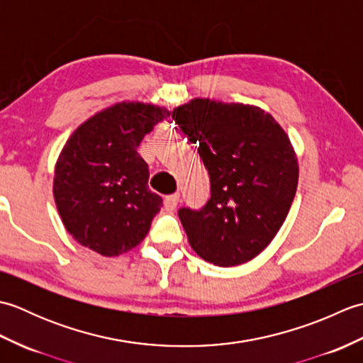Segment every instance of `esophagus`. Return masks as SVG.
<instances>
[{
	"label": "esophagus",
	"instance_id": "1",
	"mask_svg": "<svg viewBox=\"0 0 363 363\" xmlns=\"http://www.w3.org/2000/svg\"><path fill=\"white\" fill-rule=\"evenodd\" d=\"M179 203V194H173V195H168L164 199V207L167 211H173L174 207Z\"/></svg>",
	"mask_w": 363,
	"mask_h": 363
}]
</instances>
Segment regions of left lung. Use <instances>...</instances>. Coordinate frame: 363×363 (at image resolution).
<instances>
[{"label": "left lung", "mask_w": 363, "mask_h": 363, "mask_svg": "<svg viewBox=\"0 0 363 363\" xmlns=\"http://www.w3.org/2000/svg\"><path fill=\"white\" fill-rule=\"evenodd\" d=\"M172 118L198 145L211 177L201 209L177 211L189 243L218 267L254 259L287 218L298 187V160L272 115L248 104L207 98L176 107Z\"/></svg>", "instance_id": "left-lung-1"}]
</instances>
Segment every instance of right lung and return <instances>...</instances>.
Instances as JSON below:
<instances>
[{"mask_svg": "<svg viewBox=\"0 0 363 363\" xmlns=\"http://www.w3.org/2000/svg\"><path fill=\"white\" fill-rule=\"evenodd\" d=\"M169 112L118 103L95 113L68 138L54 169V201L76 242L113 257L146 237L162 198L148 189V164L137 152Z\"/></svg>", "mask_w": 363, "mask_h": 363, "instance_id": "obj_1", "label": "right lung"}]
</instances>
